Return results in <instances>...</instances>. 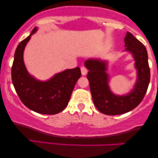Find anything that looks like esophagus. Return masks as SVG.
Returning a JSON list of instances; mask_svg holds the SVG:
<instances>
[{"instance_id": "obj_1", "label": "esophagus", "mask_w": 158, "mask_h": 158, "mask_svg": "<svg viewBox=\"0 0 158 158\" xmlns=\"http://www.w3.org/2000/svg\"><path fill=\"white\" fill-rule=\"evenodd\" d=\"M81 73L83 76H85L87 74V73H88V70H87V68H85V67H81Z\"/></svg>"}]
</instances>
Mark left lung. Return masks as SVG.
Returning <instances> with one entry per match:
<instances>
[{
  "label": "left lung",
  "mask_w": 158,
  "mask_h": 158,
  "mask_svg": "<svg viewBox=\"0 0 158 158\" xmlns=\"http://www.w3.org/2000/svg\"><path fill=\"white\" fill-rule=\"evenodd\" d=\"M125 41V51L130 52L135 59L137 70V80L129 93L117 95L110 90L109 75L107 73L108 61L100 59H89L85 61L88 69L87 75L95 106L107 115L123 114L135 108L143 100L150 81V70L146 48L130 32H127Z\"/></svg>",
  "instance_id": "left-lung-1"
}]
</instances>
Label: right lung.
<instances>
[{
    "label": "right lung",
    "instance_id": "add662e5",
    "mask_svg": "<svg viewBox=\"0 0 158 158\" xmlns=\"http://www.w3.org/2000/svg\"><path fill=\"white\" fill-rule=\"evenodd\" d=\"M23 40L16 48L12 67V81L21 102L33 111L42 114H56L68 106L78 79L81 77L79 67L67 69L47 81H40L27 71L23 61V51L32 34Z\"/></svg>",
    "mask_w": 158,
    "mask_h": 158
}]
</instances>
